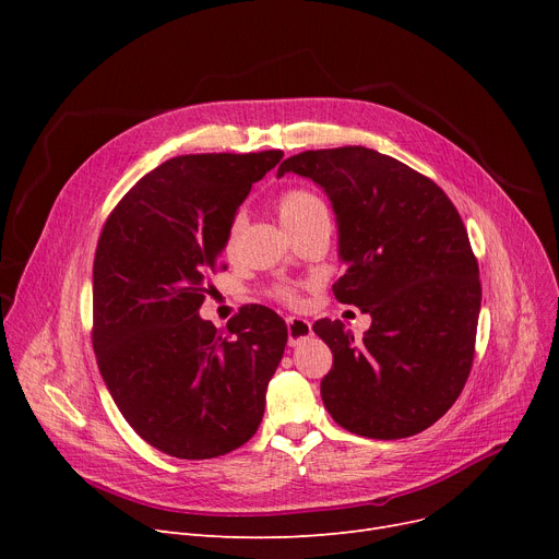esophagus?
Wrapping results in <instances>:
<instances>
[{
  "label": "esophagus",
  "instance_id": "34e87169",
  "mask_svg": "<svg viewBox=\"0 0 559 559\" xmlns=\"http://www.w3.org/2000/svg\"><path fill=\"white\" fill-rule=\"evenodd\" d=\"M312 337V324L301 317H287V342L289 346H297L304 340Z\"/></svg>",
  "mask_w": 559,
  "mask_h": 559
}]
</instances>
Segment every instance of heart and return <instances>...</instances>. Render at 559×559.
I'll return each instance as SVG.
<instances>
[{
	"label": "heart",
	"instance_id": "1",
	"mask_svg": "<svg viewBox=\"0 0 559 559\" xmlns=\"http://www.w3.org/2000/svg\"><path fill=\"white\" fill-rule=\"evenodd\" d=\"M276 211H278V219L281 224L289 230L295 228L312 217H321V215H329L326 213V203L321 201L314 192L310 190H301V188H295V190H287L278 197V203H276ZM238 228H240V219H235L230 230H228V238H226V249L230 251L233 245H235V238H238ZM278 299L285 301V304H292L297 299L295 289L289 287H281L278 292Z\"/></svg>",
	"mask_w": 559,
	"mask_h": 559
}]
</instances>
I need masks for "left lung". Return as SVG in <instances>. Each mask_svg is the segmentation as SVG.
Wrapping results in <instances>:
<instances>
[{
    "label": "left lung",
    "instance_id": "1",
    "mask_svg": "<svg viewBox=\"0 0 559 559\" xmlns=\"http://www.w3.org/2000/svg\"><path fill=\"white\" fill-rule=\"evenodd\" d=\"M289 171L331 199L346 264L335 299L371 317L362 340L340 319L312 326L333 350L321 401L360 437L426 430L447 415L472 371L483 299L455 205L424 174L367 146L289 156L276 176Z\"/></svg>",
    "mask_w": 559,
    "mask_h": 559
}]
</instances>
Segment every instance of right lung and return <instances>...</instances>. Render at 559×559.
Wrapping results in <instances>:
<instances>
[{
    "mask_svg": "<svg viewBox=\"0 0 559 559\" xmlns=\"http://www.w3.org/2000/svg\"><path fill=\"white\" fill-rule=\"evenodd\" d=\"M281 158L278 150L171 158L104 224L93 267L97 365L129 426L171 457L230 453L262 421L285 321L247 306L226 333L199 308L240 203Z\"/></svg>",
    "mask_w": 559,
    "mask_h": 559,
    "instance_id": "obj_1",
    "label": "right lung"
}]
</instances>
